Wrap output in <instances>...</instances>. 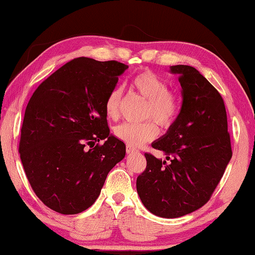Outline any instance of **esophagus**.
Wrapping results in <instances>:
<instances>
[{"label": "esophagus", "mask_w": 255, "mask_h": 255, "mask_svg": "<svg viewBox=\"0 0 255 255\" xmlns=\"http://www.w3.org/2000/svg\"><path fill=\"white\" fill-rule=\"evenodd\" d=\"M126 152H127V154H134V153H137V148L130 146V145H127Z\"/></svg>", "instance_id": "34e87169"}]
</instances>
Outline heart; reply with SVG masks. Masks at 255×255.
Listing matches in <instances>:
<instances>
[{
    "label": "heart",
    "instance_id": "heart-1",
    "mask_svg": "<svg viewBox=\"0 0 255 255\" xmlns=\"http://www.w3.org/2000/svg\"><path fill=\"white\" fill-rule=\"evenodd\" d=\"M131 87L137 94L146 100L143 117L145 119H154L161 127H170L176 120L179 111L178 101L169 92L168 84L154 72L144 70L134 77ZM123 104V91L120 87H113L104 102L107 116L110 119H117L120 115ZM159 134V129L153 120H146L140 124L125 123L115 128L117 138L130 146H140L151 142Z\"/></svg>",
    "mask_w": 255,
    "mask_h": 255
}]
</instances>
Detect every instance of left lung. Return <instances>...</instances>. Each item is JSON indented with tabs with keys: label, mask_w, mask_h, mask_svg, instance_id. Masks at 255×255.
<instances>
[{
	"label": "left lung",
	"mask_w": 255,
	"mask_h": 255,
	"mask_svg": "<svg viewBox=\"0 0 255 255\" xmlns=\"http://www.w3.org/2000/svg\"><path fill=\"white\" fill-rule=\"evenodd\" d=\"M178 76L183 103L168 131L152 143L162 161L145 153L146 169L137 177L139 199L161 218L188 215L207 203L232 159L224 100L191 66L170 67Z\"/></svg>",
	"instance_id": "left-lung-1"
}]
</instances>
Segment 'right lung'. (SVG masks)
Wrapping results in <instances>:
<instances>
[{"label": "right lung", "instance_id": "right-lung-1", "mask_svg": "<svg viewBox=\"0 0 255 255\" xmlns=\"http://www.w3.org/2000/svg\"><path fill=\"white\" fill-rule=\"evenodd\" d=\"M126 69L118 61L74 59L44 80L27 104L20 159L36 195L56 212L90 208L126 154L125 143L110 134L104 109Z\"/></svg>", "mask_w": 255, "mask_h": 255}]
</instances>
